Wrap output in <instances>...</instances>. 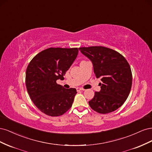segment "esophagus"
Masks as SVG:
<instances>
[{
  "label": "esophagus",
  "instance_id": "1",
  "mask_svg": "<svg viewBox=\"0 0 152 152\" xmlns=\"http://www.w3.org/2000/svg\"><path fill=\"white\" fill-rule=\"evenodd\" d=\"M77 91H85V89H82V88H80V87H77Z\"/></svg>",
  "mask_w": 152,
  "mask_h": 152
}]
</instances>
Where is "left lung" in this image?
I'll return each instance as SVG.
<instances>
[{
  "instance_id": "1",
  "label": "left lung",
  "mask_w": 152,
  "mask_h": 152,
  "mask_svg": "<svg viewBox=\"0 0 152 152\" xmlns=\"http://www.w3.org/2000/svg\"><path fill=\"white\" fill-rule=\"evenodd\" d=\"M79 50L93 63L96 78H101V90L89 102L91 108L99 113L116 110L126 102L132 86V72L122 55L102 46L80 48Z\"/></svg>"
}]
</instances>
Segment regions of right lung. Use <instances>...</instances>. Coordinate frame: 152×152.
<instances>
[{
    "instance_id": "obj_1",
    "label": "right lung",
    "mask_w": 152,
    "mask_h": 152,
    "mask_svg": "<svg viewBox=\"0 0 152 152\" xmlns=\"http://www.w3.org/2000/svg\"><path fill=\"white\" fill-rule=\"evenodd\" d=\"M77 48H49L31 59L26 71V86L32 102L42 113L61 115L71 108L77 91L56 83L75 60Z\"/></svg>"
}]
</instances>
